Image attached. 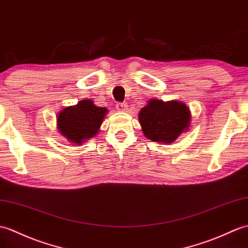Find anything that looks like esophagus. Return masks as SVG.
Instances as JSON below:
<instances>
[{"instance_id": "esophagus-1", "label": "esophagus", "mask_w": 248, "mask_h": 248, "mask_svg": "<svg viewBox=\"0 0 248 248\" xmlns=\"http://www.w3.org/2000/svg\"><path fill=\"white\" fill-rule=\"evenodd\" d=\"M116 108L119 112H126V110H128V105L124 102H118L116 105Z\"/></svg>"}]
</instances>
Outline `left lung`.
<instances>
[{
	"mask_svg": "<svg viewBox=\"0 0 248 248\" xmlns=\"http://www.w3.org/2000/svg\"><path fill=\"white\" fill-rule=\"evenodd\" d=\"M138 120L142 133L152 141L173 142L190 125V111L185 103L151 99L143 107Z\"/></svg>",
	"mask_w": 248,
	"mask_h": 248,
	"instance_id": "1",
	"label": "left lung"
}]
</instances>
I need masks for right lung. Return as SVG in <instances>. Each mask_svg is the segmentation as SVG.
<instances>
[{
	"instance_id": "right-lung-1",
	"label": "right lung",
	"mask_w": 248,
	"mask_h": 248,
	"mask_svg": "<svg viewBox=\"0 0 248 248\" xmlns=\"http://www.w3.org/2000/svg\"><path fill=\"white\" fill-rule=\"evenodd\" d=\"M108 110L96 107L92 100H81L78 105L65 108L57 118L60 133L76 145H82L99 131Z\"/></svg>"
}]
</instances>
